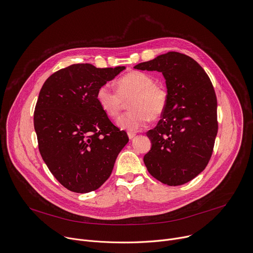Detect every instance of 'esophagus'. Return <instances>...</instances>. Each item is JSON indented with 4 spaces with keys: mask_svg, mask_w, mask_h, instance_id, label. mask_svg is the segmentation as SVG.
Returning <instances> with one entry per match:
<instances>
[{
    "mask_svg": "<svg viewBox=\"0 0 253 253\" xmlns=\"http://www.w3.org/2000/svg\"><path fill=\"white\" fill-rule=\"evenodd\" d=\"M137 134L135 132H128V137L129 139H133Z\"/></svg>",
    "mask_w": 253,
    "mask_h": 253,
    "instance_id": "1",
    "label": "esophagus"
}]
</instances>
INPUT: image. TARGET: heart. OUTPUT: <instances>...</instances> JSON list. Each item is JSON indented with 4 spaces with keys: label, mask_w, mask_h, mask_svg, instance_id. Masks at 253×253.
Listing matches in <instances>:
<instances>
[{
    "label": "heart",
    "mask_w": 253,
    "mask_h": 253,
    "mask_svg": "<svg viewBox=\"0 0 253 253\" xmlns=\"http://www.w3.org/2000/svg\"><path fill=\"white\" fill-rule=\"evenodd\" d=\"M129 100L130 110L118 120L128 131L139 130L151 119L160 118L168 105V92L155 84L153 76L145 72L132 71L116 81V91L108 85L99 87L96 101L100 109L111 119H117Z\"/></svg>",
    "instance_id": "1"
}]
</instances>
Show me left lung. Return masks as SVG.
Returning a JSON list of instances; mask_svg holds the SVG:
<instances>
[{
	"label": "left lung",
	"instance_id": "1",
	"mask_svg": "<svg viewBox=\"0 0 253 253\" xmlns=\"http://www.w3.org/2000/svg\"><path fill=\"white\" fill-rule=\"evenodd\" d=\"M134 68L161 72L169 96L157 126L147 132L152 146L144 163L164 184L187 183L205 169L213 152L218 131L213 85L195 60L178 52L162 54Z\"/></svg>",
	"mask_w": 253,
	"mask_h": 253
}]
</instances>
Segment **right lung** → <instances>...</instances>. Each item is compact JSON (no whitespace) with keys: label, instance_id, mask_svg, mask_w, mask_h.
I'll list each match as a JSON object with an SVG mask.
<instances>
[{"label":"right lung","instance_id":"obj_1","mask_svg":"<svg viewBox=\"0 0 253 253\" xmlns=\"http://www.w3.org/2000/svg\"><path fill=\"white\" fill-rule=\"evenodd\" d=\"M124 69L74 64L55 72L40 91L34 112L39 151L54 177L70 191L98 189L129 141L96 101L99 87Z\"/></svg>","mask_w":253,"mask_h":253}]
</instances>
